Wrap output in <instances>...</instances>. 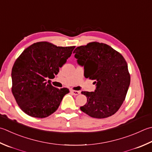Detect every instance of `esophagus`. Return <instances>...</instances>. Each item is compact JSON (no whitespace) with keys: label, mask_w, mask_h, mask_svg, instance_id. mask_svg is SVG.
Wrapping results in <instances>:
<instances>
[{"label":"esophagus","mask_w":152,"mask_h":152,"mask_svg":"<svg viewBox=\"0 0 152 152\" xmlns=\"http://www.w3.org/2000/svg\"><path fill=\"white\" fill-rule=\"evenodd\" d=\"M70 92L72 93V95H74V96H77V95L80 94V93L79 91H76V90H71Z\"/></svg>","instance_id":"obj_1"}]
</instances>
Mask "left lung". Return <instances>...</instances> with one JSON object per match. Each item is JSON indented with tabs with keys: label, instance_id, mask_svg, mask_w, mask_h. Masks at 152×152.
<instances>
[{
	"label": "left lung",
	"instance_id": "8db88e82",
	"mask_svg": "<svg viewBox=\"0 0 152 152\" xmlns=\"http://www.w3.org/2000/svg\"><path fill=\"white\" fill-rule=\"evenodd\" d=\"M74 57L84 68V76L94 80V91H82L87 103L81 111L97 118L114 115L123 104L129 90L130 76L123 56L105 43L92 42L78 47Z\"/></svg>",
	"mask_w": 152,
	"mask_h": 152
}]
</instances>
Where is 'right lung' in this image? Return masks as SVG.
Returning <instances> with one entry per match:
<instances>
[{"label":"right lung","instance_id":"obj_1","mask_svg":"<svg viewBox=\"0 0 152 152\" xmlns=\"http://www.w3.org/2000/svg\"><path fill=\"white\" fill-rule=\"evenodd\" d=\"M74 48L37 42L26 49L16 59L12 69V92L26 114L45 118L57 110L69 90L56 88L47 80L55 78Z\"/></svg>","mask_w":152,"mask_h":152}]
</instances>
